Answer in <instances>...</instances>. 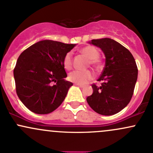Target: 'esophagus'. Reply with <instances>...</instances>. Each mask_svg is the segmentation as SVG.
Returning a JSON list of instances; mask_svg holds the SVG:
<instances>
[{"mask_svg":"<svg viewBox=\"0 0 153 153\" xmlns=\"http://www.w3.org/2000/svg\"><path fill=\"white\" fill-rule=\"evenodd\" d=\"M75 85H78V86H79L80 88H83V87H84V85H81V84H78V83H75Z\"/></svg>","mask_w":153,"mask_h":153,"instance_id":"1","label":"esophagus"}]
</instances>
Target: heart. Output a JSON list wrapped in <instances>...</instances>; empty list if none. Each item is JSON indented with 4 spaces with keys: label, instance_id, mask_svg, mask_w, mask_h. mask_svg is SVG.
Wrapping results in <instances>:
<instances>
[{
    "label": "heart",
    "instance_id": "heart-1",
    "mask_svg": "<svg viewBox=\"0 0 153 153\" xmlns=\"http://www.w3.org/2000/svg\"><path fill=\"white\" fill-rule=\"evenodd\" d=\"M80 52L89 59L88 64H90L91 65H92L96 68H100L101 67V64H100V59H99L100 51L94 46H85L80 50ZM63 65L64 67L68 70L72 68V67H73V53H72V52H68L65 54V57L63 59ZM94 76V75L90 70H84V71L75 70V71L70 73L69 80L70 81L74 82V83H78V84L83 85L93 79Z\"/></svg>",
    "mask_w": 153,
    "mask_h": 153
}]
</instances>
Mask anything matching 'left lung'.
I'll return each instance as SVG.
<instances>
[{
	"mask_svg": "<svg viewBox=\"0 0 153 153\" xmlns=\"http://www.w3.org/2000/svg\"><path fill=\"white\" fill-rule=\"evenodd\" d=\"M105 55V66L98 81L91 85L93 94L86 98L89 106L103 115H115L128 105L133 96L138 69L133 55L111 38L91 40Z\"/></svg>",
	"mask_w": 153,
	"mask_h": 153,
	"instance_id": "1",
	"label": "left lung"
}]
</instances>
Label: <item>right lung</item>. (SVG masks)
<instances>
[{"instance_id":"right-lung-1","label":"right lung","mask_w":153,"mask_h":153,"mask_svg":"<svg viewBox=\"0 0 153 153\" xmlns=\"http://www.w3.org/2000/svg\"><path fill=\"white\" fill-rule=\"evenodd\" d=\"M75 46L44 40L20 54L14 69L16 91L30 111L48 114L62 103L73 85L65 80L68 75L63 59Z\"/></svg>"}]
</instances>
